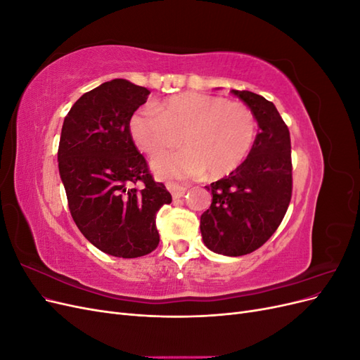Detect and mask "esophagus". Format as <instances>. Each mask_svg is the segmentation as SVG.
<instances>
[{
	"label": "esophagus",
	"mask_w": 360,
	"mask_h": 360,
	"mask_svg": "<svg viewBox=\"0 0 360 360\" xmlns=\"http://www.w3.org/2000/svg\"><path fill=\"white\" fill-rule=\"evenodd\" d=\"M167 188H168L169 192L172 193V198H174V200L184 197V193L188 192V188H186V186H183V184H179V183H174V181H168V183H167Z\"/></svg>",
	"instance_id": "obj_1"
}]
</instances>
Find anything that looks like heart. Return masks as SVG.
Segmentation results:
<instances>
[{"label": "heart", "instance_id": "obj_1", "mask_svg": "<svg viewBox=\"0 0 360 360\" xmlns=\"http://www.w3.org/2000/svg\"><path fill=\"white\" fill-rule=\"evenodd\" d=\"M257 118L243 102L222 96L183 93L168 97L156 108H139L130 115L129 132L135 146L148 156L186 147L179 153L153 160L160 176H228L242 165L254 147Z\"/></svg>", "mask_w": 360, "mask_h": 360}]
</instances>
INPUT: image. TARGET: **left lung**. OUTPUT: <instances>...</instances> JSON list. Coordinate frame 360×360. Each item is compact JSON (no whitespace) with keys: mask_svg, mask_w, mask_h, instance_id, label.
<instances>
[{"mask_svg":"<svg viewBox=\"0 0 360 360\" xmlns=\"http://www.w3.org/2000/svg\"><path fill=\"white\" fill-rule=\"evenodd\" d=\"M231 93L254 111L259 132L242 165L205 186L213 201L200 228L213 252L240 257L263 246L284 219L292 193V163L290 130L275 105L252 91Z\"/></svg>","mask_w":360,"mask_h":360,"instance_id":"8db88e82","label":"left lung"}]
</instances>
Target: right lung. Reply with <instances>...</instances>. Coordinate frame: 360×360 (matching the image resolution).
Here are the masks:
<instances>
[{"mask_svg": "<svg viewBox=\"0 0 360 360\" xmlns=\"http://www.w3.org/2000/svg\"><path fill=\"white\" fill-rule=\"evenodd\" d=\"M148 94L126 79L108 81L75 102L61 129L58 168L70 214L86 240L114 257L155 250L156 213L172 201L129 132Z\"/></svg>", "mask_w": 360, "mask_h": 360, "instance_id": "1", "label": "right lung"}]
</instances>
